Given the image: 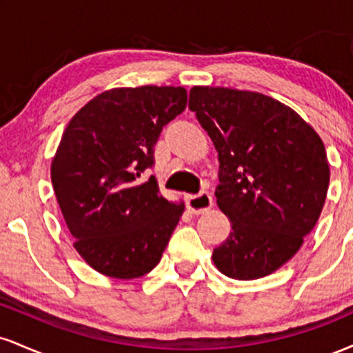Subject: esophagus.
<instances>
[{
    "label": "esophagus",
    "instance_id": "obj_1",
    "mask_svg": "<svg viewBox=\"0 0 353 353\" xmlns=\"http://www.w3.org/2000/svg\"><path fill=\"white\" fill-rule=\"evenodd\" d=\"M212 208V196L209 192H201L197 196L188 197V209L192 214H204Z\"/></svg>",
    "mask_w": 353,
    "mask_h": 353
}]
</instances>
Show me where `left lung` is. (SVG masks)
<instances>
[{"mask_svg": "<svg viewBox=\"0 0 353 353\" xmlns=\"http://www.w3.org/2000/svg\"><path fill=\"white\" fill-rule=\"evenodd\" d=\"M189 109L219 154L217 205L232 225L214 264L239 281L265 277L317 224L330 181L325 145L297 112L261 92L194 86Z\"/></svg>", "mask_w": 353, "mask_h": 353, "instance_id": "left-lung-1", "label": "left lung"}]
</instances>
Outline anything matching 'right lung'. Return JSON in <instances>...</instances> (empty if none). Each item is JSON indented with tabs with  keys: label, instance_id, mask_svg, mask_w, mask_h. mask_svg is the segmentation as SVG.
Segmentation results:
<instances>
[{
	"label": "right lung",
	"instance_id": "right-lung-1",
	"mask_svg": "<svg viewBox=\"0 0 353 353\" xmlns=\"http://www.w3.org/2000/svg\"><path fill=\"white\" fill-rule=\"evenodd\" d=\"M188 104L184 88H117L91 99L64 131L51 164L56 199L74 249L98 272H151L184 212L159 194L154 165L161 131Z\"/></svg>",
	"mask_w": 353,
	"mask_h": 353
}]
</instances>
